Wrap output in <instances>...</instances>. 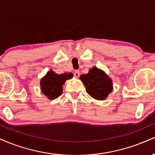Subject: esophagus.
Segmentation results:
<instances>
[{"mask_svg":"<svg viewBox=\"0 0 155 155\" xmlns=\"http://www.w3.org/2000/svg\"><path fill=\"white\" fill-rule=\"evenodd\" d=\"M74 76H75L76 78H79V75H80V72L79 71H76L74 72Z\"/></svg>","mask_w":155,"mask_h":155,"instance_id":"esophagus-1","label":"esophagus"}]
</instances>
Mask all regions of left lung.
<instances>
[{"mask_svg":"<svg viewBox=\"0 0 155 155\" xmlns=\"http://www.w3.org/2000/svg\"><path fill=\"white\" fill-rule=\"evenodd\" d=\"M79 79L86 87L87 93L97 101H104L113 90V82L106 72L94 66L87 74L80 76Z\"/></svg>","mask_w":155,"mask_h":155,"instance_id":"obj_1","label":"left lung"}]
</instances>
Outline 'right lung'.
I'll return each instance as SVG.
<instances>
[{
    "label": "right lung",
    "instance_id": "add662e5",
    "mask_svg": "<svg viewBox=\"0 0 155 155\" xmlns=\"http://www.w3.org/2000/svg\"><path fill=\"white\" fill-rule=\"evenodd\" d=\"M72 77V73L58 74L51 69L40 81L42 93L49 100H54L62 95L64 83Z\"/></svg>",
    "mask_w": 155,
    "mask_h": 155
}]
</instances>
